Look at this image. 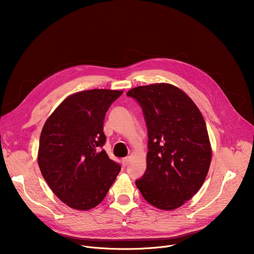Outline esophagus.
Segmentation results:
<instances>
[{"label":"esophagus","instance_id":"34e87169","mask_svg":"<svg viewBox=\"0 0 254 254\" xmlns=\"http://www.w3.org/2000/svg\"><path fill=\"white\" fill-rule=\"evenodd\" d=\"M128 163H129V158H128V157L123 159V166H124V167H127V166L128 165Z\"/></svg>","mask_w":254,"mask_h":254}]
</instances>
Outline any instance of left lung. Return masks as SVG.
Masks as SVG:
<instances>
[{
	"mask_svg": "<svg viewBox=\"0 0 254 254\" xmlns=\"http://www.w3.org/2000/svg\"><path fill=\"white\" fill-rule=\"evenodd\" d=\"M142 107L148 127L147 170L135 185L147 202L174 210L202 187L212 159L204 118L191 97L170 83H153L127 93Z\"/></svg>",
	"mask_w": 254,
	"mask_h": 254,
	"instance_id": "8db88e82",
	"label": "left lung"
}]
</instances>
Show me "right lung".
Segmentation results:
<instances>
[{
    "label": "right lung",
    "mask_w": 254,
    "mask_h": 254,
    "mask_svg": "<svg viewBox=\"0 0 254 254\" xmlns=\"http://www.w3.org/2000/svg\"><path fill=\"white\" fill-rule=\"evenodd\" d=\"M123 93L90 89L70 94L44 124L38 165L52 192L72 209L96 207L121 171L100 148L105 142V114Z\"/></svg>",
    "instance_id": "obj_1"
}]
</instances>
